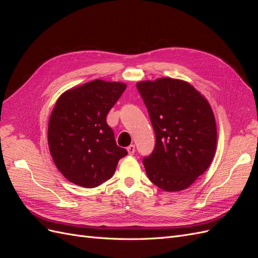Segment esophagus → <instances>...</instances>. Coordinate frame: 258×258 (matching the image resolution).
<instances>
[{"label": "esophagus", "instance_id": "obj_1", "mask_svg": "<svg viewBox=\"0 0 258 258\" xmlns=\"http://www.w3.org/2000/svg\"><path fill=\"white\" fill-rule=\"evenodd\" d=\"M127 151H128L129 155H134V154H135V152H136V146H135L134 144L129 145V146L127 147Z\"/></svg>", "mask_w": 258, "mask_h": 258}]
</instances>
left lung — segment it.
<instances>
[{
	"instance_id": "obj_1",
	"label": "left lung",
	"mask_w": 258,
	"mask_h": 258,
	"mask_svg": "<svg viewBox=\"0 0 258 258\" xmlns=\"http://www.w3.org/2000/svg\"><path fill=\"white\" fill-rule=\"evenodd\" d=\"M137 88L155 131L152 154L143 158L151 182L166 191L189 187L204 174L216 150V123L208 101L188 83L145 81Z\"/></svg>"
}]
</instances>
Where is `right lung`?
<instances>
[{"mask_svg":"<svg viewBox=\"0 0 258 258\" xmlns=\"http://www.w3.org/2000/svg\"><path fill=\"white\" fill-rule=\"evenodd\" d=\"M127 86L95 80L62 95L51 112L48 145L67 179L93 188L110 179L128 152L116 144L106 116Z\"/></svg>","mask_w":258,"mask_h":258,"instance_id":"obj_1","label":"right lung"}]
</instances>
